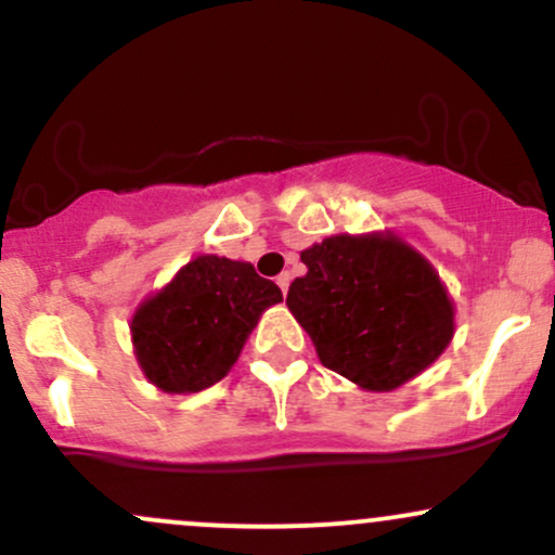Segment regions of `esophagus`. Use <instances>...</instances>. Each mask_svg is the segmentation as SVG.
<instances>
[{
    "label": "esophagus",
    "instance_id": "1",
    "mask_svg": "<svg viewBox=\"0 0 555 555\" xmlns=\"http://www.w3.org/2000/svg\"><path fill=\"white\" fill-rule=\"evenodd\" d=\"M289 282H292V276H289V273H279V276H276V284H279V289H282L284 292V295H286V292H289Z\"/></svg>",
    "mask_w": 555,
    "mask_h": 555
}]
</instances>
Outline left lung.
I'll list each match as a JSON object with an SVG mask.
<instances>
[{
	"mask_svg": "<svg viewBox=\"0 0 555 555\" xmlns=\"http://www.w3.org/2000/svg\"><path fill=\"white\" fill-rule=\"evenodd\" d=\"M299 260L308 273L292 282L286 305L328 371L365 391H393L449 347L454 302L397 234H336Z\"/></svg>",
	"mask_w": 555,
	"mask_h": 555,
	"instance_id": "1",
	"label": "left lung"
}]
</instances>
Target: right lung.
I'll list each match as a JSON object with an SVG mask.
<instances>
[{"instance_id": "right-lung-1", "label": "right lung", "mask_w": 555, "mask_h": 555, "mask_svg": "<svg viewBox=\"0 0 555 555\" xmlns=\"http://www.w3.org/2000/svg\"><path fill=\"white\" fill-rule=\"evenodd\" d=\"M276 302L282 289L250 263L197 256L132 315L140 371L167 393L203 391L232 371L263 310Z\"/></svg>"}]
</instances>
